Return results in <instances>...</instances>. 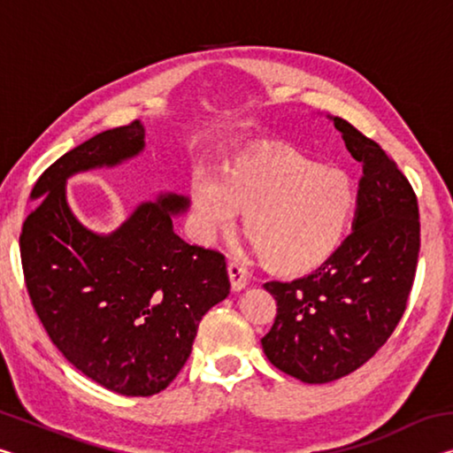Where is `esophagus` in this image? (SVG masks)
<instances>
[{
    "label": "esophagus",
    "instance_id": "1",
    "mask_svg": "<svg viewBox=\"0 0 453 453\" xmlns=\"http://www.w3.org/2000/svg\"><path fill=\"white\" fill-rule=\"evenodd\" d=\"M227 273H229V281H232L234 291H240L248 286V272H245V267L240 262L232 259V262L227 264Z\"/></svg>",
    "mask_w": 453,
    "mask_h": 453
}]
</instances>
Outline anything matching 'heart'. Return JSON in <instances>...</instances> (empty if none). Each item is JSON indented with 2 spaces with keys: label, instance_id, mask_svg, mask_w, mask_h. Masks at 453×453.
<instances>
[{
  "label": "heart",
  "instance_id": "1",
  "mask_svg": "<svg viewBox=\"0 0 453 453\" xmlns=\"http://www.w3.org/2000/svg\"><path fill=\"white\" fill-rule=\"evenodd\" d=\"M189 203L202 240L229 232L237 211H245V232L264 262L280 273H302L340 248L357 188L348 172L305 157H243L221 180L197 172Z\"/></svg>",
  "mask_w": 453,
  "mask_h": 453
}]
</instances>
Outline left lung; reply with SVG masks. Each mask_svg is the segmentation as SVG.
<instances>
[{"label": "left lung", "instance_id": "obj_1", "mask_svg": "<svg viewBox=\"0 0 453 453\" xmlns=\"http://www.w3.org/2000/svg\"><path fill=\"white\" fill-rule=\"evenodd\" d=\"M362 164L351 234L316 272L267 281L278 316L262 337L270 362L305 383H327L373 357L405 311L419 254L418 197L378 143L329 118Z\"/></svg>", "mask_w": 453, "mask_h": 453}]
</instances>
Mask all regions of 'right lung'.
Returning <instances> with one entry per match:
<instances>
[{
    "mask_svg": "<svg viewBox=\"0 0 453 453\" xmlns=\"http://www.w3.org/2000/svg\"><path fill=\"white\" fill-rule=\"evenodd\" d=\"M143 137V126L132 121L53 162L32 189L37 203L19 248L29 300L67 362L110 392L148 397L188 362L199 321L226 300L229 278L219 251L173 232L172 216L189 205L183 196L140 203L107 235L73 216L67 178L135 157Z\"/></svg>",
    "mask_w": 453,
    "mask_h": 453,
    "instance_id": "1",
    "label": "right lung"
}]
</instances>
